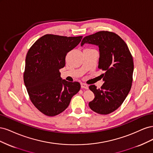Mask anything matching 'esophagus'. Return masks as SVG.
I'll list each match as a JSON object with an SVG mask.
<instances>
[{
	"label": "esophagus",
	"instance_id": "34e87169",
	"mask_svg": "<svg viewBox=\"0 0 153 153\" xmlns=\"http://www.w3.org/2000/svg\"><path fill=\"white\" fill-rule=\"evenodd\" d=\"M81 87L82 89H89V86L85 84H84V83H81Z\"/></svg>",
	"mask_w": 153,
	"mask_h": 153
}]
</instances>
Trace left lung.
Instances as JSON below:
<instances>
[{
  "instance_id": "left-lung-1",
  "label": "left lung",
  "mask_w": 153,
  "mask_h": 153,
  "mask_svg": "<svg viewBox=\"0 0 153 153\" xmlns=\"http://www.w3.org/2000/svg\"><path fill=\"white\" fill-rule=\"evenodd\" d=\"M85 43L98 46V68L105 71L101 89H96L94 85L89 86L95 97L89 106L98 114H110L122 105L131 89L134 69L132 55L124 41L114 32L100 31L85 36L81 46Z\"/></svg>"
}]
</instances>
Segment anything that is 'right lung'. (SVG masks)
I'll list each match as a JSON object with an SVG mask.
<instances>
[{"label": "right lung", "mask_w": 153, "mask_h": 153, "mask_svg": "<svg viewBox=\"0 0 153 153\" xmlns=\"http://www.w3.org/2000/svg\"><path fill=\"white\" fill-rule=\"evenodd\" d=\"M82 36L46 34L27 53L24 80L32 103L47 116L65 110L80 89L79 82L62 80L59 69L66 64L67 53L80 43Z\"/></svg>", "instance_id": "add662e5"}]
</instances>
